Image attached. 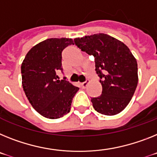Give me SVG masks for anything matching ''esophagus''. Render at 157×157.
<instances>
[{
  "label": "esophagus",
  "instance_id": "obj_1",
  "mask_svg": "<svg viewBox=\"0 0 157 157\" xmlns=\"http://www.w3.org/2000/svg\"><path fill=\"white\" fill-rule=\"evenodd\" d=\"M89 82H90V81H89V80H87V81H85V82L81 83V86H82L83 88H86L87 85H89Z\"/></svg>",
  "mask_w": 157,
  "mask_h": 157
}]
</instances>
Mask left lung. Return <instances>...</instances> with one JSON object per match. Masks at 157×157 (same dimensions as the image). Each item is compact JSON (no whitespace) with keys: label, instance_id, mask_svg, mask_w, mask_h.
<instances>
[{"label":"left lung","instance_id":"left-lung-1","mask_svg":"<svg viewBox=\"0 0 157 157\" xmlns=\"http://www.w3.org/2000/svg\"><path fill=\"white\" fill-rule=\"evenodd\" d=\"M81 51L95 58L96 71L102 85V94L91 98L96 111L117 115L131 101L138 83L136 60L128 46L105 33L75 38Z\"/></svg>","mask_w":157,"mask_h":157}]
</instances>
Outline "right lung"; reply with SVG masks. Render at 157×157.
I'll use <instances>...</instances> for the list:
<instances>
[{
	"label": "right lung",
	"instance_id": "1",
	"mask_svg": "<svg viewBox=\"0 0 157 157\" xmlns=\"http://www.w3.org/2000/svg\"><path fill=\"white\" fill-rule=\"evenodd\" d=\"M73 44L71 38H50L33 46L21 64L22 86L28 100L40 115L58 119L69 113L78 87L59 80L62 52Z\"/></svg>",
	"mask_w": 157,
	"mask_h": 157
}]
</instances>
